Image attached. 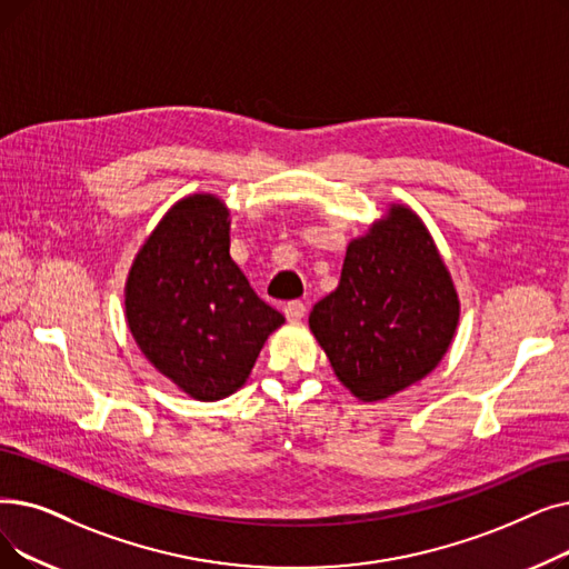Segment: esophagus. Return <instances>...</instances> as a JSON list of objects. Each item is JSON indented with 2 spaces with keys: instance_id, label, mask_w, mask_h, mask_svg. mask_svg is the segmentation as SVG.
Segmentation results:
<instances>
[{
  "instance_id": "obj_1",
  "label": "esophagus",
  "mask_w": 569,
  "mask_h": 569,
  "mask_svg": "<svg viewBox=\"0 0 569 569\" xmlns=\"http://www.w3.org/2000/svg\"><path fill=\"white\" fill-rule=\"evenodd\" d=\"M283 313L288 320H302L307 316V305L300 300H292L283 307Z\"/></svg>"
}]
</instances>
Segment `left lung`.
I'll return each mask as SVG.
<instances>
[{
	"label": "left lung",
	"instance_id": "obj_1",
	"mask_svg": "<svg viewBox=\"0 0 569 569\" xmlns=\"http://www.w3.org/2000/svg\"><path fill=\"white\" fill-rule=\"evenodd\" d=\"M458 318V292L423 220L392 204L349 243L339 286L313 307L309 328L337 379L375 402L432 372Z\"/></svg>",
	"mask_w": 569,
	"mask_h": 569
}]
</instances>
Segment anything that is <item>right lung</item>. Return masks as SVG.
Returning <instances> with one entry per match:
<instances>
[{"instance_id":"obj_1","label":"right lung","mask_w":569,"mask_h":569,"mask_svg":"<svg viewBox=\"0 0 569 569\" xmlns=\"http://www.w3.org/2000/svg\"><path fill=\"white\" fill-rule=\"evenodd\" d=\"M228 216L216 194L183 197L143 241L126 283V318L141 353L202 402L239 390L286 320L230 258Z\"/></svg>"}]
</instances>
